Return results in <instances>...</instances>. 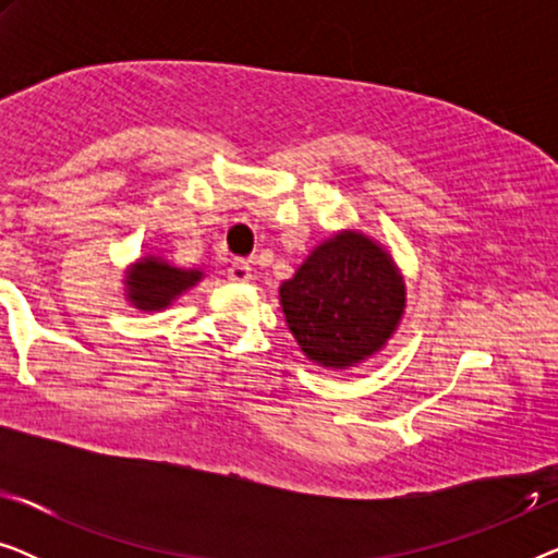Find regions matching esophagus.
Segmentation results:
<instances>
[{"instance_id":"esophagus-1","label":"esophagus","mask_w":558,"mask_h":558,"mask_svg":"<svg viewBox=\"0 0 558 558\" xmlns=\"http://www.w3.org/2000/svg\"><path fill=\"white\" fill-rule=\"evenodd\" d=\"M226 271L231 281H248L251 279V264L246 262V258H231Z\"/></svg>"}]
</instances>
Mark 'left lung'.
Returning <instances> with one entry per match:
<instances>
[{
    "label": "left lung",
    "mask_w": 558,
    "mask_h": 558,
    "mask_svg": "<svg viewBox=\"0 0 558 558\" xmlns=\"http://www.w3.org/2000/svg\"><path fill=\"white\" fill-rule=\"evenodd\" d=\"M279 300L302 353L325 368H348L386 345L407 307V287L376 241L342 231L312 251Z\"/></svg>",
    "instance_id": "8db88e82"
}]
</instances>
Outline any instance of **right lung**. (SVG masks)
I'll return each mask as SVG.
<instances>
[{
    "instance_id": "obj_1",
    "label": "right lung",
    "mask_w": 558,
    "mask_h": 558,
    "mask_svg": "<svg viewBox=\"0 0 558 558\" xmlns=\"http://www.w3.org/2000/svg\"><path fill=\"white\" fill-rule=\"evenodd\" d=\"M201 279L203 271H185L157 256H144L126 271V296L136 310H165Z\"/></svg>"
}]
</instances>
